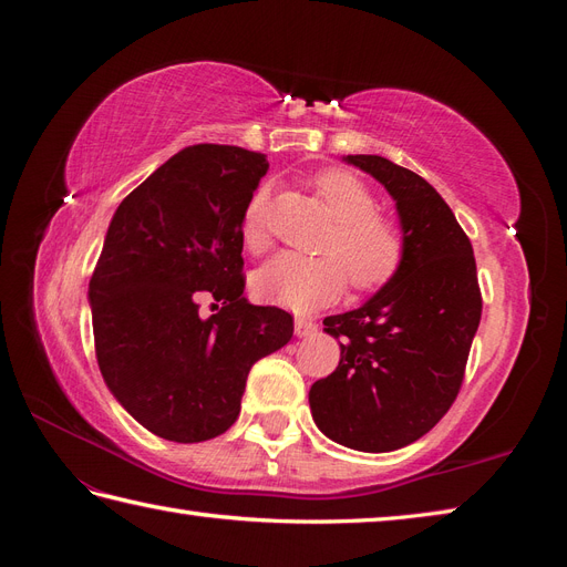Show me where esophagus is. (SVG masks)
I'll return each instance as SVG.
<instances>
[{
	"label": "esophagus",
	"mask_w": 567,
	"mask_h": 567,
	"mask_svg": "<svg viewBox=\"0 0 567 567\" xmlns=\"http://www.w3.org/2000/svg\"><path fill=\"white\" fill-rule=\"evenodd\" d=\"M315 331H317V323L312 319H305V317L296 319V336L298 338H310Z\"/></svg>",
	"instance_id": "1"
}]
</instances>
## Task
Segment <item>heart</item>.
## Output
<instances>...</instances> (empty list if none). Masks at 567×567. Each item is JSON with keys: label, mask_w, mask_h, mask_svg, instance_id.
Returning a JSON list of instances; mask_svg holds the SVG:
<instances>
[{"label": "heart", "mask_w": 567, "mask_h": 567, "mask_svg": "<svg viewBox=\"0 0 567 567\" xmlns=\"http://www.w3.org/2000/svg\"><path fill=\"white\" fill-rule=\"evenodd\" d=\"M317 194L336 219L333 234L323 250L331 255L281 252L257 269L255 296L267 302L310 312L336 300L348 286L375 290L394 279L404 262V236L394 221L381 213L371 188L348 169H326L315 179ZM267 192L260 188L241 219V236L248 248L257 250L267 241L265 231Z\"/></svg>", "instance_id": "b5f03b06"}]
</instances>
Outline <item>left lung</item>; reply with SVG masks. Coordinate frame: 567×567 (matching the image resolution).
Masks as SVG:
<instances>
[{
	"label": "left lung",
	"mask_w": 567,
	"mask_h": 567,
	"mask_svg": "<svg viewBox=\"0 0 567 567\" xmlns=\"http://www.w3.org/2000/svg\"><path fill=\"white\" fill-rule=\"evenodd\" d=\"M342 161L388 188L404 262L362 307L323 319L340 362L312 385L310 409L342 447L392 452L423 437L454 404L483 296L468 236L431 184L381 156Z\"/></svg>",
	"instance_id": "8db88e82"
}]
</instances>
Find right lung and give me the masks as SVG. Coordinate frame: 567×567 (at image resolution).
<instances>
[{
  "mask_svg": "<svg viewBox=\"0 0 567 567\" xmlns=\"http://www.w3.org/2000/svg\"><path fill=\"white\" fill-rule=\"evenodd\" d=\"M262 153L196 144L117 205L90 281L94 348L113 398L146 431L203 442L229 431L250 367L284 348L293 317L244 298L241 219ZM208 295L223 307L197 315Z\"/></svg>",
  "mask_w": 567,
  "mask_h": 567,
  "instance_id": "obj_1",
  "label": "right lung"
}]
</instances>
